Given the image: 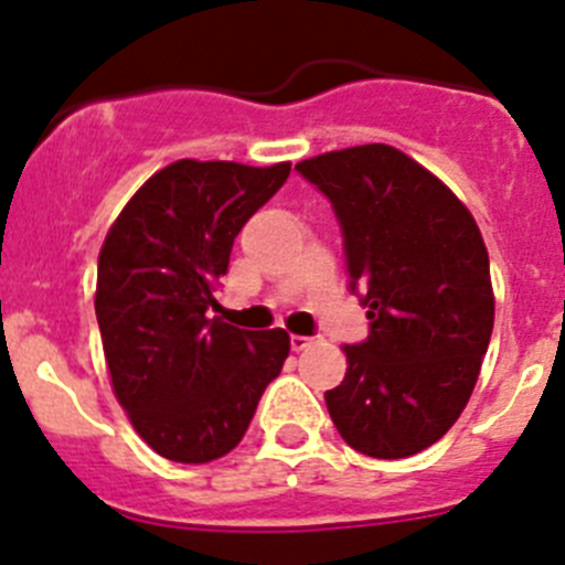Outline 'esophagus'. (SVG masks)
<instances>
[{"label": "esophagus", "mask_w": 565, "mask_h": 565, "mask_svg": "<svg viewBox=\"0 0 565 565\" xmlns=\"http://www.w3.org/2000/svg\"><path fill=\"white\" fill-rule=\"evenodd\" d=\"M289 345H292V352H303V349L312 345V338H307V334H292V338H289Z\"/></svg>", "instance_id": "esophagus-1"}]
</instances>
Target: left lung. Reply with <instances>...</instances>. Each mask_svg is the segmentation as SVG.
<instances>
[{"label": "left lung", "instance_id": "left-lung-1", "mask_svg": "<svg viewBox=\"0 0 565 565\" xmlns=\"http://www.w3.org/2000/svg\"><path fill=\"white\" fill-rule=\"evenodd\" d=\"M332 202L349 287L369 338L345 345L327 391L334 428L374 459L414 456L450 430L479 380L492 334L490 256L479 225L428 169L369 143L295 166Z\"/></svg>", "mask_w": 565, "mask_h": 565}]
</instances>
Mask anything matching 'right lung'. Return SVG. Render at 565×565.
Wrapping results in <instances>:
<instances>
[{
    "mask_svg": "<svg viewBox=\"0 0 565 565\" xmlns=\"http://www.w3.org/2000/svg\"><path fill=\"white\" fill-rule=\"evenodd\" d=\"M289 162L177 160L120 211L98 256V315L115 396L171 461L231 454L289 354L284 329L213 318L233 238L287 182Z\"/></svg>",
    "mask_w": 565,
    "mask_h": 565,
    "instance_id": "add662e5",
    "label": "right lung"
}]
</instances>
